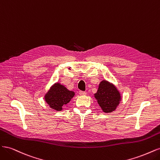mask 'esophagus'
<instances>
[{
    "label": "esophagus",
    "instance_id": "1",
    "mask_svg": "<svg viewBox=\"0 0 160 160\" xmlns=\"http://www.w3.org/2000/svg\"><path fill=\"white\" fill-rule=\"evenodd\" d=\"M79 95H86V92L85 91H80L79 92Z\"/></svg>",
    "mask_w": 160,
    "mask_h": 160
}]
</instances>
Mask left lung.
<instances>
[{
	"mask_svg": "<svg viewBox=\"0 0 160 160\" xmlns=\"http://www.w3.org/2000/svg\"><path fill=\"white\" fill-rule=\"evenodd\" d=\"M94 95L101 109L105 113L115 110L122 99L117 88L105 80L99 83L98 90Z\"/></svg>",
	"mask_w": 160,
	"mask_h": 160,
	"instance_id": "left-lung-1",
	"label": "left lung"
}]
</instances>
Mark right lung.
<instances>
[{"label":"right lung","instance_id":"add662e5","mask_svg":"<svg viewBox=\"0 0 160 160\" xmlns=\"http://www.w3.org/2000/svg\"><path fill=\"white\" fill-rule=\"evenodd\" d=\"M74 95L73 91H69L65 86L57 83L46 93L45 99L51 109L61 111L62 106L68 103Z\"/></svg>","mask_w":160,"mask_h":160}]
</instances>
